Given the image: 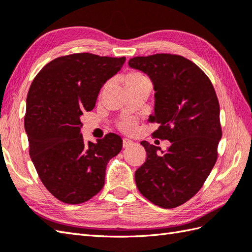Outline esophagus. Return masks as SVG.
Here are the masks:
<instances>
[{"mask_svg":"<svg viewBox=\"0 0 252 252\" xmlns=\"http://www.w3.org/2000/svg\"><path fill=\"white\" fill-rule=\"evenodd\" d=\"M132 145H133V142L131 140H129V138H123V141H122L123 148H127Z\"/></svg>","mask_w":252,"mask_h":252,"instance_id":"34e87169","label":"esophagus"}]
</instances>
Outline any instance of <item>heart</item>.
<instances>
[{
  "mask_svg": "<svg viewBox=\"0 0 252 252\" xmlns=\"http://www.w3.org/2000/svg\"><path fill=\"white\" fill-rule=\"evenodd\" d=\"M146 82H148L147 78L140 71H129L125 74V77H123V83H125V88L126 91H129L133 88H136L138 85ZM107 87H108V83L105 84V87L103 88V92L107 89ZM119 127L126 133H133L136 130V121L132 119L122 121L119 125Z\"/></svg>",
  "mask_w": 252,
  "mask_h": 252,
  "instance_id": "obj_1",
  "label": "heart"
}]
</instances>
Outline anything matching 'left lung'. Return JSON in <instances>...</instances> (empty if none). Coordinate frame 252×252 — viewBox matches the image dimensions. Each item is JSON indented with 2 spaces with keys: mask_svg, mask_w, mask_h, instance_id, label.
Here are the masks:
<instances>
[{
  "mask_svg": "<svg viewBox=\"0 0 252 252\" xmlns=\"http://www.w3.org/2000/svg\"><path fill=\"white\" fill-rule=\"evenodd\" d=\"M131 68L145 72L154 84V137L171 142L165 152L141 142L146 161L135 171L141 194L154 205L171 209L199 190L215 167L222 137L220 105L215 88L196 63L174 54L137 56Z\"/></svg>",
  "mask_w": 252,
  "mask_h": 252,
  "instance_id": "obj_1",
  "label": "left lung"
}]
</instances>
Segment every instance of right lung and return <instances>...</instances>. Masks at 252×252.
<instances>
[{"label": "right lung", "mask_w": 252, "mask_h": 252, "mask_svg": "<svg viewBox=\"0 0 252 252\" xmlns=\"http://www.w3.org/2000/svg\"><path fill=\"white\" fill-rule=\"evenodd\" d=\"M126 57L77 53L55 58L41 69L27 96L25 130L39 178L58 200L78 205L103 189L106 165L122 148L108 133L85 144L80 118L94 107L107 80Z\"/></svg>", "instance_id": "right-lung-1"}]
</instances>
